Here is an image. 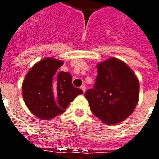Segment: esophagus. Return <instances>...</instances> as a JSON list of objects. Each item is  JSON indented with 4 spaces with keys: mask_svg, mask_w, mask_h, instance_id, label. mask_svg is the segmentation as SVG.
Here are the masks:
<instances>
[{
    "mask_svg": "<svg viewBox=\"0 0 159 159\" xmlns=\"http://www.w3.org/2000/svg\"><path fill=\"white\" fill-rule=\"evenodd\" d=\"M81 89L83 90V93H85V91H86V86H85V85H83V86L81 87Z\"/></svg>",
    "mask_w": 159,
    "mask_h": 159,
    "instance_id": "34e87169",
    "label": "esophagus"
}]
</instances>
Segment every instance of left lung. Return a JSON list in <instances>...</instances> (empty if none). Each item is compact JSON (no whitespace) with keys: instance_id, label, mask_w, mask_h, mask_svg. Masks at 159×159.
<instances>
[{"instance_id":"8db88e82","label":"left lung","mask_w":159,"mask_h":159,"mask_svg":"<svg viewBox=\"0 0 159 159\" xmlns=\"http://www.w3.org/2000/svg\"><path fill=\"white\" fill-rule=\"evenodd\" d=\"M97 71L93 89L85 93L91 111L107 124L121 123L135 109L139 81L133 70L116 58L98 64Z\"/></svg>"}]
</instances>
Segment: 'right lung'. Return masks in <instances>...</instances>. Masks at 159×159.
<instances>
[{"label": "right lung", "mask_w": 159, "mask_h": 159, "mask_svg": "<svg viewBox=\"0 0 159 159\" xmlns=\"http://www.w3.org/2000/svg\"><path fill=\"white\" fill-rule=\"evenodd\" d=\"M62 66L60 60L46 58L30 70L23 82L25 103L41 119L50 120L64 113L69 104L83 93L72 85L69 72L57 71Z\"/></svg>", "instance_id": "right-lung-1"}]
</instances>
